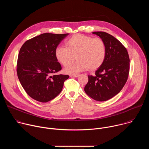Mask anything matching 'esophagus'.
<instances>
[{
  "label": "esophagus",
  "mask_w": 149,
  "mask_h": 149,
  "mask_svg": "<svg viewBox=\"0 0 149 149\" xmlns=\"http://www.w3.org/2000/svg\"><path fill=\"white\" fill-rule=\"evenodd\" d=\"M79 76V75H71L70 77L71 78H76V77H78Z\"/></svg>",
  "instance_id": "34e87169"
}]
</instances>
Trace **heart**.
<instances>
[{
	"label": "heart",
	"instance_id": "b5f03b06",
	"mask_svg": "<svg viewBox=\"0 0 149 149\" xmlns=\"http://www.w3.org/2000/svg\"><path fill=\"white\" fill-rule=\"evenodd\" d=\"M66 47H58L55 51L57 61L66 67L75 58L78 61L64 69L68 74H75L88 68L94 71L100 68L106 56V47L100 38H93L75 34L66 41Z\"/></svg>",
	"mask_w": 149,
	"mask_h": 149
}]
</instances>
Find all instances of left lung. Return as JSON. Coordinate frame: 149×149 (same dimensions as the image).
<instances>
[{"mask_svg": "<svg viewBox=\"0 0 149 149\" xmlns=\"http://www.w3.org/2000/svg\"><path fill=\"white\" fill-rule=\"evenodd\" d=\"M105 43L106 56L95 75H88L84 91L98 101H107L122 90L128 78L130 59L126 48L113 36L104 32H94Z\"/></svg>", "mask_w": 149, "mask_h": 149, "instance_id": "1", "label": "left lung"}]
</instances>
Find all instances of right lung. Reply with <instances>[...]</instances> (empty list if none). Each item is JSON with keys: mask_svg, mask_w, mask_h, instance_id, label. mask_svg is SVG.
Instances as JSON below:
<instances>
[{"mask_svg": "<svg viewBox=\"0 0 149 149\" xmlns=\"http://www.w3.org/2000/svg\"><path fill=\"white\" fill-rule=\"evenodd\" d=\"M68 33H45L26 41L21 47L17 62L19 80L33 99L47 102L62 91L68 75H55L61 70L55 55L60 42Z\"/></svg>", "mask_w": 149, "mask_h": 149, "instance_id": "obj_1", "label": "right lung"}]
</instances>
